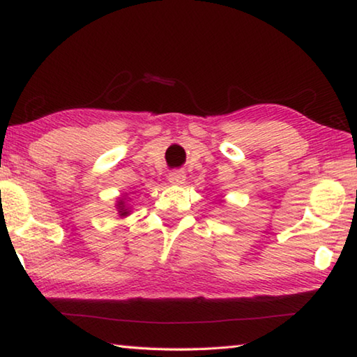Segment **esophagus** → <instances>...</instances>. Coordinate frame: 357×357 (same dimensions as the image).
Listing matches in <instances>:
<instances>
[{
    "label": "esophagus",
    "instance_id": "esophagus-1",
    "mask_svg": "<svg viewBox=\"0 0 357 357\" xmlns=\"http://www.w3.org/2000/svg\"><path fill=\"white\" fill-rule=\"evenodd\" d=\"M168 181H170L172 184H184L185 181V173L181 172V170H176V172H172L170 174H168Z\"/></svg>",
    "mask_w": 357,
    "mask_h": 357
}]
</instances>
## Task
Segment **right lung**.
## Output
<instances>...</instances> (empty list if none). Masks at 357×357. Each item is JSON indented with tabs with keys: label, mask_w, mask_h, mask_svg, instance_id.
<instances>
[{
	"label": "right lung",
	"mask_w": 357,
	"mask_h": 357,
	"mask_svg": "<svg viewBox=\"0 0 357 357\" xmlns=\"http://www.w3.org/2000/svg\"><path fill=\"white\" fill-rule=\"evenodd\" d=\"M116 206H118V208H116V209H118V214H119L121 217H126V215H129L130 211H129V208H128V206H126V202H124V198H119Z\"/></svg>",
	"instance_id": "add662e5"
}]
</instances>
